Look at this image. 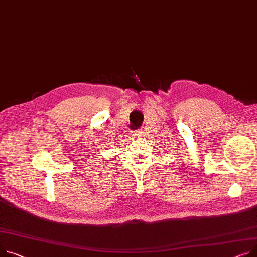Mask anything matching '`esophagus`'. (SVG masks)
I'll return each instance as SVG.
<instances>
[{
	"mask_svg": "<svg viewBox=\"0 0 257 257\" xmlns=\"http://www.w3.org/2000/svg\"><path fill=\"white\" fill-rule=\"evenodd\" d=\"M132 135L135 136V138H141V136L143 135V132H142L141 130H139V131H133Z\"/></svg>",
	"mask_w": 257,
	"mask_h": 257,
	"instance_id": "esophagus-1",
	"label": "esophagus"
}]
</instances>
